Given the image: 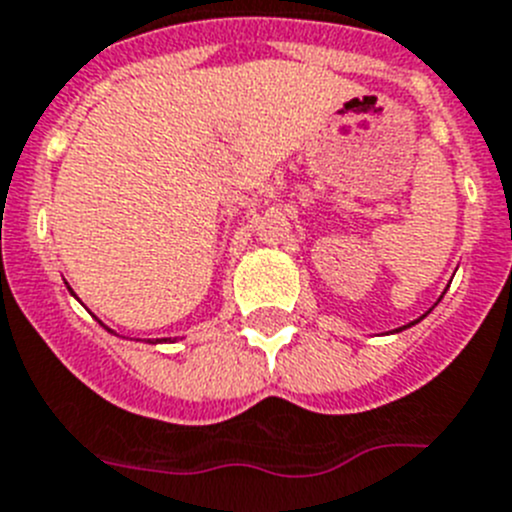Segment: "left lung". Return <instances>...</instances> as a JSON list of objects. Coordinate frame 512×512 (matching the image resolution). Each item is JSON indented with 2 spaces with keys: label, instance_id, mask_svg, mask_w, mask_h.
I'll use <instances>...</instances> for the list:
<instances>
[{
  "label": "left lung",
  "instance_id": "left-lung-1",
  "mask_svg": "<svg viewBox=\"0 0 512 512\" xmlns=\"http://www.w3.org/2000/svg\"><path fill=\"white\" fill-rule=\"evenodd\" d=\"M423 316H426V313H423ZM423 316H421V319H423ZM421 319H416V321H411V324H408V326H413V324H418V321H421ZM408 326H400V329H395V331H403V329H408Z\"/></svg>",
  "mask_w": 512,
  "mask_h": 512
}]
</instances>
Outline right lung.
Returning <instances> with one entry per match:
<instances>
[{
    "label": "right lung",
    "instance_id": "add662e5",
    "mask_svg": "<svg viewBox=\"0 0 512 512\" xmlns=\"http://www.w3.org/2000/svg\"><path fill=\"white\" fill-rule=\"evenodd\" d=\"M68 290H71V285H68ZM71 296H76V293H73V290H71ZM99 324H101V321H99ZM101 326H104V329H107L109 334H117V331L109 329L107 324H101ZM147 342H150V344H163V342H170V336H165V339H147Z\"/></svg>",
    "mask_w": 512,
    "mask_h": 512
}]
</instances>
